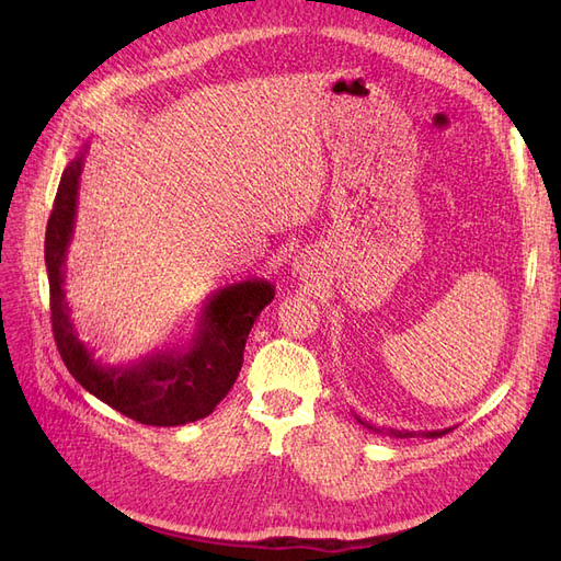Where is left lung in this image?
Instances as JSON below:
<instances>
[{"mask_svg":"<svg viewBox=\"0 0 561 561\" xmlns=\"http://www.w3.org/2000/svg\"><path fill=\"white\" fill-rule=\"evenodd\" d=\"M358 419L365 428H369V431H377L375 426H369V423H365L360 416H355ZM451 428H443V431H396V428H388L386 433L390 435V437H416V435H426V437H439V435H445V433H449ZM377 433H381V431H377Z\"/></svg>","mask_w":561,"mask_h":561,"instance_id":"8db88e82","label":"left lung"}]
</instances>
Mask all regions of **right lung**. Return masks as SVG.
Instances as JSON below:
<instances>
[{
    "label": "right lung",
    "instance_id": "1",
    "mask_svg": "<svg viewBox=\"0 0 561 561\" xmlns=\"http://www.w3.org/2000/svg\"><path fill=\"white\" fill-rule=\"evenodd\" d=\"M89 142L62 171L46 225L44 260L50 287V325L60 358L91 396L145 426H184L213 414L239 377L252 322L276 290L262 278L222 287L203 301L186 344L154 351L128 365H103L79 342L65 301V262L77 217L79 178Z\"/></svg>",
    "mask_w": 561,
    "mask_h": 561
}]
</instances>
